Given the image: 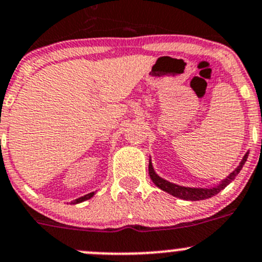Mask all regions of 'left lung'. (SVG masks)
Here are the masks:
<instances>
[{
    "instance_id": "8db88e82",
    "label": "left lung",
    "mask_w": 262,
    "mask_h": 262,
    "mask_svg": "<svg viewBox=\"0 0 262 262\" xmlns=\"http://www.w3.org/2000/svg\"><path fill=\"white\" fill-rule=\"evenodd\" d=\"M247 157H248V153H246L245 157L242 158V161H241V163H239L238 167H237L233 172L229 173L228 178L224 179V180L222 181L218 186L212 187V189H194V187L179 186V185L172 184V182L163 180V179H161L160 176L156 175V172L153 171V167L150 163H149V167H148V171H149L150 180L155 182L156 186L160 187L161 190H163V191L168 192V194L173 195V196H176V198H180V199L192 200V202H195V200H204V199H208V198H212V196H214V195L218 194L221 190H223L227 185L231 184V182L234 180V178L238 175L239 171H241V168L244 167L245 162L247 161Z\"/></svg>"
}]
</instances>
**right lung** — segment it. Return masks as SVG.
<instances>
[{"label":"right lung","mask_w":262,"mask_h":262,"mask_svg":"<svg viewBox=\"0 0 262 262\" xmlns=\"http://www.w3.org/2000/svg\"><path fill=\"white\" fill-rule=\"evenodd\" d=\"M95 195V192H90V194H87V195H84V196H81V198H78V199H76L75 202H72V204H77V203H81V202H84V200H87V199H90V198H92Z\"/></svg>","instance_id":"1"}]
</instances>
